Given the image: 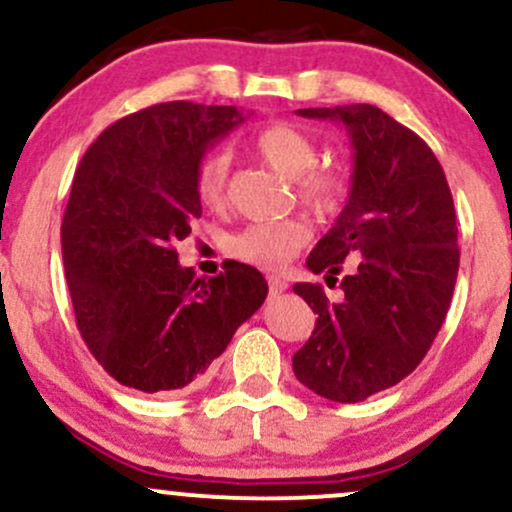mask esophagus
<instances>
[{
  "instance_id": "esophagus-1",
  "label": "esophagus",
  "mask_w": 512,
  "mask_h": 512,
  "mask_svg": "<svg viewBox=\"0 0 512 512\" xmlns=\"http://www.w3.org/2000/svg\"><path fill=\"white\" fill-rule=\"evenodd\" d=\"M267 284L272 293H284L286 289H289V284H286L284 279H279V276H267Z\"/></svg>"
}]
</instances>
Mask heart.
<instances>
[{
    "label": "heart",
    "mask_w": 512,
    "mask_h": 512,
    "mask_svg": "<svg viewBox=\"0 0 512 512\" xmlns=\"http://www.w3.org/2000/svg\"><path fill=\"white\" fill-rule=\"evenodd\" d=\"M257 156L296 182V192L305 207L315 211H332L344 192V182L337 173L317 168L320 146L308 132L289 122L267 125L252 139ZM231 156L228 151H214L197 168V195L207 207H219L226 199ZM310 228L298 219L250 223L228 243L231 255L257 267H281L308 243Z\"/></svg>",
    "instance_id": "1"
}]
</instances>
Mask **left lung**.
I'll use <instances>...</instances> for the list:
<instances>
[{"instance_id": "8db88e82", "label": "left lung", "mask_w": 512, "mask_h": 512, "mask_svg": "<svg viewBox=\"0 0 512 512\" xmlns=\"http://www.w3.org/2000/svg\"><path fill=\"white\" fill-rule=\"evenodd\" d=\"M296 113L339 122L354 149L349 202L305 264L327 284L344 260L354 269L339 301L320 284L293 286L317 315L293 373L315 395L354 404L407 378L431 349L460 267L455 204L424 139L375 105Z\"/></svg>"}]
</instances>
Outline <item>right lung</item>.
Returning a JSON list of instances; mask_svg holds the SVG:
<instances>
[{"instance_id": "1", "label": "right lung", "mask_w": 512, "mask_h": 512, "mask_svg": "<svg viewBox=\"0 0 512 512\" xmlns=\"http://www.w3.org/2000/svg\"><path fill=\"white\" fill-rule=\"evenodd\" d=\"M243 122L236 105L158 103L110 125L76 168L64 274L76 327L117 383L146 395L197 383L267 298L250 264L197 279L175 252L202 216L204 151Z\"/></svg>"}]
</instances>
